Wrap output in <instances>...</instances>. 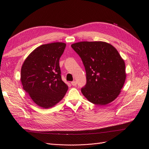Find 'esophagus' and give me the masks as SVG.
Instances as JSON below:
<instances>
[{
  "mask_svg": "<svg viewBox=\"0 0 149 149\" xmlns=\"http://www.w3.org/2000/svg\"><path fill=\"white\" fill-rule=\"evenodd\" d=\"M77 81H72L71 82V84H72V85H73V86H76L77 85Z\"/></svg>",
  "mask_w": 149,
  "mask_h": 149,
  "instance_id": "obj_1",
  "label": "esophagus"
}]
</instances>
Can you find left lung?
Masks as SVG:
<instances>
[{"label": "left lung", "mask_w": 149, "mask_h": 149, "mask_svg": "<svg viewBox=\"0 0 149 149\" xmlns=\"http://www.w3.org/2000/svg\"><path fill=\"white\" fill-rule=\"evenodd\" d=\"M81 58L86 84L81 91L93 104L105 106L120 95L126 74L125 63L113 46L102 41L80 42L71 45Z\"/></svg>", "instance_id": "obj_1"}]
</instances>
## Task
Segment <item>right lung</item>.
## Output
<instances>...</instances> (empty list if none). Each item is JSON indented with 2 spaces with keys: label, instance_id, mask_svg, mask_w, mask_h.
<instances>
[{
  "label": "right lung",
  "instance_id": "obj_1",
  "mask_svg": "<svg viewBox=\"0 0 149 149\" xmlns=\"http://www.w3.org/2000/svg\"><path fill=\"white\" fill-rule=\"evenodd\" d=\"M66 44L54 42L36 48L22 65L23 89L37 106L48 109L65 96L68 86L61 79L59 61Z\"/></svg>",
  "mask_w": 149,
  "mask_h": 149
}]
</instances>
